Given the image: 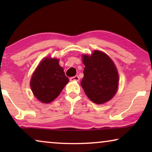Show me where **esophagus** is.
I'll list each match as a JSON object with an SVG mask.
<instances>
[{
  "label": "esophagus",
  "instance_id": "1",
  "mask_svg": "<svg viewBox=\"0 0 152 152\" xmlns=\"http://www.w3.org/2000/svg\"><path fill=\"white\" fill-rule=\"evenodd\" d=\"M70 81H76V82H78V81H80V77H79V76L76 75V76H74V77H70Z\"/></svg>",
  "mask_w": 152,
  "mask_h": 152
}]
</instances>
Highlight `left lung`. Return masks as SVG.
<instances>
[{
  "label": "left lung",
  "instance_id": "8db88e82",
  "mask_svg": "<svg viewBox=\"0 0 152 152\" xmlns=\"http://www.w3.org/2000/svg\"><path fill=\"white\" fill-rule=\"evenodd\" d=\"M84 77L81 86L87 97L97 104L109 101L117 93L119 77L112 59L103 52L82 55Z\"/></svg>",
  "mask_w": 152,
  "mask_h": 152
}]
</instances>
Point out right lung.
<instances>
[{
	"instance_id": "obj_1",
	"label": "right lung",
	"mask_w": 152,
	"mask_h": 152,
	"mask_svg": "<svg viewBox=\"0 0 152 152\" xmlns=\"http://www.w3.org/2000/svg\"><path fill=\"white\" fill-rule=\"evenodd\" d=\"M69 82L59 59L45 57L39 64L30 80V87L37 99L50 103L59 96Z\"/></svg>"
}]
</instances>
